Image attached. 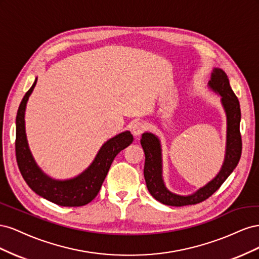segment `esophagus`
Segmentation results:
<instances>
[{"label":"esophagus","mask_w":259,"mask_h":259,"mask_svg":"<svg viewBox=\"0 0 259 259\" xmlns=\"http://www.w3.org/2000/svg\"><path fill=\"white\" fill-rule=\"evenodd\" d=\"M146 128H147V124L145 122H136L134 125H133L132 132L135 136H139L143 134Z\"/></svg>","instance_id":"esophagus-1"}]
</instances>
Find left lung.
Segmentation results:
<instances>
[{"mask_svg":"<svg viewBox=\"0 0 259 259\" xmlns=\"http://www.w3.org/2000/svg\"><path fill=\"white\" fill-rule=\"evenodd\" d=\"M208 86L222 97V105L227 115V143L223 166L219 173L207 183L189 195H180L169 191L164 184L162 176V150L160 139L152 133H144L140 144L145 152L144 176L147 188L152 197L163 204L170 206H185L197 204L206 200L219 189L225 180L237 167L242 152V139L240 134L241 109L237 96L229 83L224 70L214 68Z\"/></svg>","mask_w":259,"mask_h":259,"instance_id":"left-lung-1","label":"left lung"}]
</instances>
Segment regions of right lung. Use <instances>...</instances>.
<instances>
[{
    "instance_id": "right-lung-1",
    "label": "right lung",
    "mask_w": 259,
    "mask_h": 259,
    "mask_svg": "<svg viewBox=\"0 0 259 259\" xmlns=\"http://www.w3.org/2000/svg\"><path fill=\"white\" fill-rule=\"evenodd\" d=\"M36 84V79L23 96L16 116V159L20 173L27 185L40 197L60 206H83L98 194L109 168L123 149L133 143L130 131L120 133L101 146L91 165L76 177L59 180L46 175L37 166L28 146L25 130V111L27 101Z\"/></svg>"
}]
</instances>
